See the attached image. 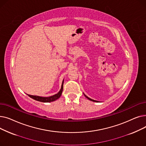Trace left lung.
Listing matches in <instances>:
<instances>
[{"label":"left lung","instance_id":"1","mask_svg":"<svg viewBox=\"0 0 146 146\" xmlns=\"http://www.w3.org/2000/svg\"><path fill=\"white\" fill-rule=\"evenodd\" d=\"M84 95H85V97L86 98H88V99H89V100H90V101H93V102H98V101H95V100H94V99H90V98H88L86 95H85V94H84Z\"/></svg>","mask_w":146,"mask_h":146}]
</instances>
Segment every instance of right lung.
Listing matches in <instances>:
<instances>
[{
  "label": "right lung",
  "mask_w": 146,
  "mask_h": 146,
  "mask_svg": "<svg viewBox=\"0 0 146 146\" xmlns=\"http://www.w3.org/2000/svg\"><path fill=\"white\" fill-rule=\"evenodd\" d=\"M63 81L59 92L54 95H52L49 97H41L38 96H34V95H28L30 98H31L38 101L42 102H52L57 100V99H58L61 96V94H62V92H63Z\"/></svg>",
  "instance_id": "right-lung-1"
}]
</instances>
